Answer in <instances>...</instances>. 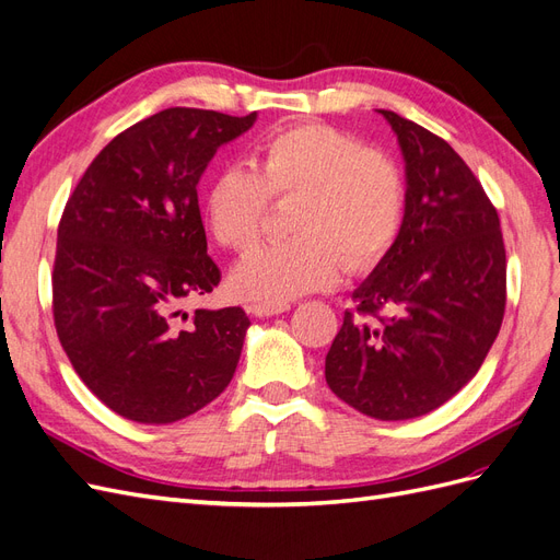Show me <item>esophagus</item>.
I'll use <instances>...</instances> for the list:
<instances>
[{
	"label": "esophagus",
	"instance_id": "esophagus-1",
	"mask_svg": "<svg viewBox=\"0 0 560 560\" xmlns=\"http://www.w3.org/2000/svg\"><path fill=\"white\" fill-rule=\"evenodd\" d=\"M247 311L257 317H270L290 311V303H249Z\"/></svg>",
	"mask_w": 560,
	"mask_h": 560
}]
</instances>
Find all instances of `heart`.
<instances>
[{"label": "heart", "mask_w": 560, "mask_h": 560, "mask_svg": "<svg viewBox=\"0 0 560 560\" xmlns=\"http://www.w3.org/2000/svg\"><path fill=\"white\" fill-rule=\"evenodd\" d=\"M294 200L292 238L261 245L235 266L233 292L282 303L329 290L343 270L366 273L397 245L409 189L395 159L327 124H299L257 144V171L226 163L206 194L214 241L233 252L257 243L273 200Z\"/></svg>", "instance_id": "heart-1"}]
</instances>
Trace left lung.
<instances>
[{"instance_id": "left-lung-1", "label": "left lung", "mask_w": 560, "mask_h": 560, "mask_svg": "<svg viewBox=\"0 0 560 560\" xmlns=\"http://www.w3.org/2000/svg\"><path fill=\"white\" fill-rule=\"evenodd\" d=\"M381 114L406 161L409 210L393 252L352 292L325 376L360 413L406 420L446 404L483 364L504 317L506 252L498 210L455 149Z\"/></svg>"}]
</instances>
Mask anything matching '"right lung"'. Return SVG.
I'll list each match as a JSON object with an SVG mask.
<instances>
[{
  "label": "right lung",
  "mask_w": 560,
  "mask_h": 560,
  "mask_svg": "<svg viewBox=\"0 0 560 560\" xmlns=\"http://www.w3.org/2000/svg\"><path fill=\"white\" fill-rule=\"evenodd\" d=\"M257 114L171 107L118 132L67 198L54 261V322L79 378L112 411L165 425L224 393L249 317L182 313L210 294L196 184Z\"/></svg>",
  "instance_id": "obj_1"
}]
</instances>
